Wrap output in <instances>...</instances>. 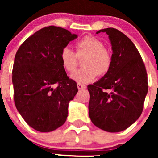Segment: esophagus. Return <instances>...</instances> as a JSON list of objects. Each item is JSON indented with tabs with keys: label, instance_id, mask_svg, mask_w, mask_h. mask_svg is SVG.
<instances>
[{
	"label": "esophagus",
	"instance_id": "34e87169",
	"mask_svg": "<svg viewBox=\"0 0 158 158\" xmlns=\"http://www.w3.org/2000/svg\"><path fill=\"white\" fill-rule=\"evenodd\" d=\"M77 88L78 89H86V86L83 84H81V83H77Z\"/></svg>",
	"mask_w": 158,
	"mask_h": 158
}]
</instances>
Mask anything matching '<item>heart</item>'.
Segmentation results:
<instances>
[{
	"label": "heart",
	"mask_w": 158,
	"mask_h": 158,
	"mask_svg": "<svg viewBox=\"0 0 158 158\" xmlns=\"http://www.w3.org/2000/svg\"><path fill=\"white\" fill-rule=\"evenodd\" d=\"M75 47L76 52L69 47H64L60 52L62 66L69 73L77 68L79 59L85 56L82 62L83 68L72 74L73 80L78 83H86L98 75L104 76L109 71L112 56L101 40L94 36H85L79 40Z\"/></svg>",
	"instance_id": "heart-1"
}]
</instances>
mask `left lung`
Wrapping results in <instances>:
<instances>
[{
    "instance_id": "left-lung-1",
    "label": "left lung",
    "mask_w": 158,
    "mask_h": 158,
    "mask_svg": "<svg viewBox=\"0 0 158 158\" xmlns=\"http://www.w3.org/2000/svg\"><path fill=\"white\" fill-rule=\"evenodd\" d=\"M109 36L113 50L109 71L88 85L89 114L92 123L109 132H119L132 125L142 113L148 93L145 66L135 44L114 28L100 30Z\"/></svg>"
}]
</instances>
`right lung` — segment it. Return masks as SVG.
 Wrapping results in <instances>:
<instances>
[{"label":"right lung","instance_id":"1","mask_svg":"<svg viewBox=\"0 0 158 158\" xmlns=\"http://www.w3.org/2000/svg\"><path fill=\"white\" fill-rule=\"evenodd\" d=\"M76 37L60 27H47L28 37L16 52L14 103L25 122L38 131H52L66 122L78 88L62 66L60 52Z\"/></svg>","mask_w":158,"mask_h":158}]
</instances>
